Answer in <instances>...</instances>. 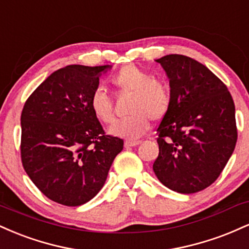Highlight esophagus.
Returning <instances> with one entry per match:
<instances>
[{"label": "esophagus", "mask_w": 249, "mask_h": 249, "mask_svg": "<svg viewBox=\"0 0 249 249\" xmlns=\"http://www.w3.org/2000/svg\"><path fill=\"white\" fill-rule=\"evenodd\" d=\"M139 144H141V142H139V141H126L124 142V146L128 148V147L137 146V145H139Z\"/></svg>", "instance_id": "1"}]
</instances>
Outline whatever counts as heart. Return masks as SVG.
<instances>
[{
    "label": "heart",
    "mask_w": 249,
    "mask_h": 249,
    "mask_svg": "<svg viewBox=\"0 0 249 249\" xmlns=\"http://www.w3.org/2000/svg\"><path fill=\"white\" fill-rule=\"evenodd\" d=\"M111 84L117 90L132 93L127 119L117 122L108 128V133L127 141L141 138L150 127V119L158 122L171 107V89L160 78H152L151 73L133 64L124 65L111 77ZM90 108L103 124L115 122L112 102L102 89H96L90 97Z\"/></svg>",
    "instance_id": "heart-1"
}]
</instances>
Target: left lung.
Here are the masks:
<instances>
[{
	"label": "left lung",
	"instance_id": "left-lung-1",
	"mask_svg": "<svg viewBox=\"0 0 249 249\" xmlns=\"http://www.w3.org/2000/svg\"><path fill=\"white\" fill-rule=\"evenodd\" d=\"M156 62L166 72L172 101L157 128L153 171L170 190L199 192L218 179L235 147L233 98L212 71L191 57L166 55Z\"/></svg>",
	"mask_w": 249,
	"mask_h": 249
}]
</instances>
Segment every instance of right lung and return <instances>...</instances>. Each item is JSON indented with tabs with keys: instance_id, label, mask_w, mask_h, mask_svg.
Wrapping results in <instances>:
<instances>
[{
	"instance_id": "obj_1",
	"label": "right lung",
	"mask_w": 249,
	"mask_h": 249,
	"mask_svg": "<svg viewBox=\"0 0 249 249\" xmlns=\"http://www.w3.org/2000/svg\"><path fill=\"white\" fill-rule=\"evenodd\" d=\"M108 69L111 65L62 68L31 93L22 110V164L36 187L61 205L90 201L123 150V139L107 136L90 108L99 77Z\"/></svg>"
}]
</instances>
